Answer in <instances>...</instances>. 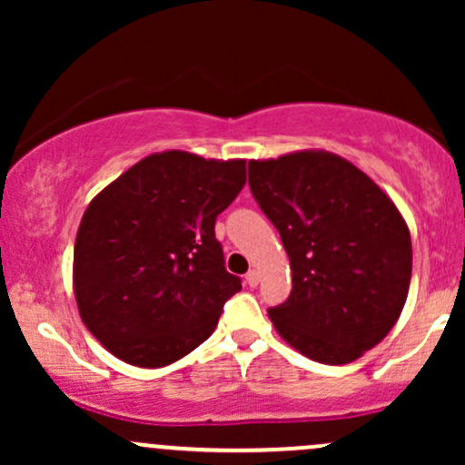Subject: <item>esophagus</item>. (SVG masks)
I'll list each match as a JSON object with an SVG mask.
<instances>
[{"mask_svg": "<svg viewBox=\"0 0 465 465\" xmlns=\"http://www.w3.org/2000/svg\"><path fill=\"white\" fill-rule=\"evenodd\" d=\"M258 282H260V273L255 269H251L247 273V284L253 288V286H258Z\"/></svg>", "mask_w": 465, "mask_h": 465, "instance_id": "esophagus-1", "label": "esophagus"}]
</instances>
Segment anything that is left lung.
Returning a JSON list of instances; mask_svg holds the SVG:
<instances>
[{
	"instance_id": "1",
	"label": "left lung",
	"mask_w": 465,
	"mask_h": 465,
	"mask_svg": "<svg viewBox=\"0 0 465 465\" xmlns=\"http://www.w3.org/2000/svg\"><path fill=\"white\" fill-rule=\"evenodd\" d=\"M249 188L291 260V295L269 308L275 330L317 362L361 359L396 325L409 295L413 251L398 207L325 151L253 159Z\"/></svg>"
}]
</instances>
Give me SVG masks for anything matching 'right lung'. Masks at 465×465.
Listing matches in <instances>:
<instances>
[{
  "mask_svg": "<svg viewBox=\"0 0 465 465\" xmlns=\"http://www.w3.org/2000/svg\"><path fill=\"white\" fill-rule=\"evenodd\" d=\"M244 165L154 153L89 203L74 244V295L89 332L120 361L165 367L214 332L242 288L214 225L242 190Z\"/></svg>",
  "mask_w": 465,
  "mask_h": 465,
  "instance_id": "add662e5",
  "label": "right lung"
}]
</instances>
